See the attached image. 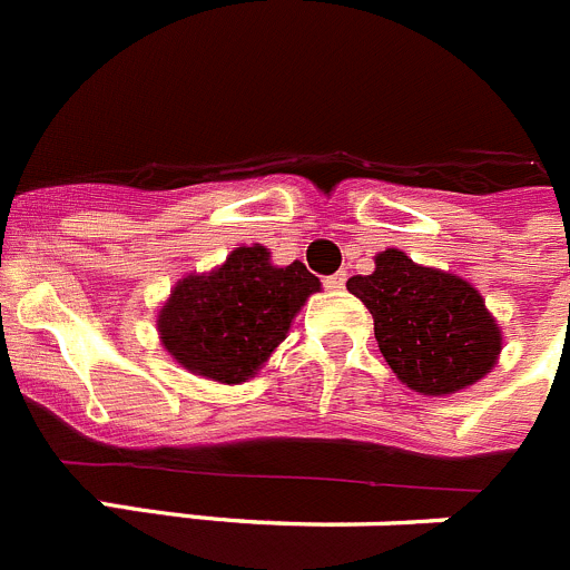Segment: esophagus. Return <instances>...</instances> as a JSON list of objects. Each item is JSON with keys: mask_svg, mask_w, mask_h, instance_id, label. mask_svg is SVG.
I'll list each match as a JSON object with an SVG mask.
<instances>
[{"mask_svg": "<svg viewBox=\"0 0 570 570\" xmlns=\"http://www.w3.org/2000/svg\"><path fill=\"white\" fill-rule=\"evenodd\" d=\"M345 279H347L345 271H336L334 276H328V279H325V288L334 291V294H340V291H345Z\"/></svg>", "mask_w": 570, "mask_h": 570, "instance_id": "esophagus-1", "label": "esophagus"}]
</instances>
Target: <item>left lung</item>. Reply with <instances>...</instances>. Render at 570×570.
Returning a JSON list of instances; mask_svg holds the SVG:
<instances>
[{
    "label": "left lung",
    "instance_id": "8db88e82",
    "mask_svg": "<svg viewBox=\"0 0 570 570\" xmlns=\"http://www.w3.org/2000/svg\"><path fill=\"white\" fill-rule=\"evenodd\" d=\"M347 291L374 316L391 371L420 394H456L480 382L500 356L502 334L476 288L422 268L402 250H382L374 274L351 276Z\"/></svg>",
    "mask_w": 570,
    "mask_h": 570
}]
</instances>
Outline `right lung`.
<instances>
[{"label":"right lung","mask_w":570,"mask_h":570,"mask_svg":"<svg viewBox=\"0 0 570 570\" xmlns=\"http://www.w3.org/2000/svg\"><path fill=\"white\" fill-rule=\"evenodd\" d=\"M320 279L302 262L276 268L268 248H236L223 268L188 276L159 311V336L190 374L245 382L285 340Z\"/></svg>","instance_id":"right-lung-1"}]
</instances>
